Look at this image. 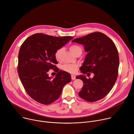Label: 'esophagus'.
<instances>
[{"label":"esophagus","mask_w":134,"mask_h":134,"mask_svg":"<svg viewBox=\"0 0 134 134\" xmlns=\"http://www.w3.org/2000/svg\"><path fill=\"white\" fill-rule=\"evenodd\" d=\"M72 80H75L76 79V76L75 75H71Z\"/></svg>","instance_id":"esophagus-1"}]
</instances>
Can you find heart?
<instances>
[{
  "instance_id": "obj_1",
  "label": "heart",
  "mask_w": 134,
  "mask_h": 134,
  "mask_svg": "<svg viewBox=\"0 0 134 134\" xmlns=\"http://www.w3.org/2000/svg\"><path fill=\"white\" fill-rule=\"evenodd\" d=\"M70 50L74 55H75L76 53H77L79 51H81V48L80 47L77 45H72L70 47ZM62 51H63V49L60 48L58 49L56 52L55 54V56L57 60H59V57H60V55ZM78 66H79L77 64H64L62 66V69L64 71H66L67 72H69L72 74H74L77 72Z\"/></svg>"
}]
</instances>
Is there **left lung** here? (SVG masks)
Listing matches in <instances>:
<instances>
[{
  "label": "left lung",
  "mask_w": 134,
  "mask_h": 134,
  "mask_svg": "<svg viewBox=\"0 0 134 134\" xmlns=\"http://www.w3.org/2000/svg\"><path fill=\"white\" fill-rule=\"evenodd\" d=\"M72 42L82 44L88 53L80 68L83 75L76 77L83 82L79 96L90 102L102 99L111 91L118 77L119 57L114 43L98 32L75 39ZM87 72L94 74L93 79L85 77L84 75Z\"/></svg>",
  "instance_id": "left-lung-1"
}]
</instances>
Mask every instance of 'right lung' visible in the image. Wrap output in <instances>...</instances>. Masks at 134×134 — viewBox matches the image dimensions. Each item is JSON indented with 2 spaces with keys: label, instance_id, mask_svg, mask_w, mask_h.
I'll use <instances>...</instances> for the list:
<instances>
[{
  "label": "right lung",
  "instance_id": "1",
  "mask_svg": "<svg viewBox=\"0 0 134 134\" xmlns=\"http://www.w3.org/2000/svg\"><path fill=\"white\" fill-rule=\"evenodd\" d=\"M73 38L53 37L36 34L28 37L21 45L18 71L27 94L35 100L48 105L60 96L63 87L71 80L70 74L59 70L55 54ZM52 68L58 72L55 78L49 77Z\"/></svg>",
  "mask_w": 134,
  "mask_h": 134
}]
</instances>
